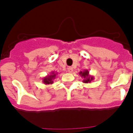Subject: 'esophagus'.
Here are the masks:
<instances>
[{
    "mask_svg": "<svg viewBox=\"0 0 133 133\" xmlns=\"http://www.w3.org/2000/svg\"><path fill=\"white\" fill-rule=\"evenodd\" d=\"M68 71L69 72V73H72V72L73 71V69L72 67H69V68H68Z\"/></svg>",
    "mask_w": 133,
    "mask_h": 133,
    "instance_id": "obj_1",
    "label": "esophagus"
}]
</instances>
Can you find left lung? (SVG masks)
Wrapping results in <instances>:
<instances>
[{
  "mask_svg": "<svg viewBox=\"0 0 133 133\" xmlns=\"http://www.w3.org/2000/svg\"><path fill=\"white\" fill-rule=\"evenodd\" d=\"M79 75L84 78L83 80V82L88 84V83H90L92 80H94V76H91L89 75V72L88 69L86 70H84L83 71L79 72Z\"/></svg>",
  "mask_w": 133,
  "mask_h": 133,
  "instance_id": "left-lung-1",
  "label": "left lung"
}]
</instances>
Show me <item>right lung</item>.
<instances>
[{"label":"right lung","mask_w":133,"mask_h":133,"mask_svg":"<svg viewBox=\"0 0 133 133\" xmlns=\"http://www.w3.org/2000/svg\"><path fill=\"white\" fill-rule=\"evenodd\" d=\"M58 74L57 73H55L54 71L51 72L50 75H48V76H45L42 78V82L44 84H53V80L55 79L56 76Z\"/></svg>","instance_id":"1"}]
</instances>
